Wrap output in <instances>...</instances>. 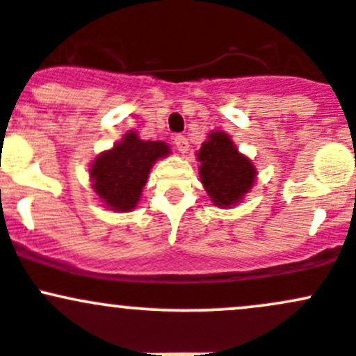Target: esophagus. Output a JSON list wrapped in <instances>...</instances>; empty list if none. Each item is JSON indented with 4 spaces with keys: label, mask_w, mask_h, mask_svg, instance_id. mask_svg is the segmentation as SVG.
<instances>
[{
    "label": "esophagus",
    "mask_w": 356,
    "mask_h": 356,
    "mask_svg": "<svg viewBox=\"0 0 356 356\" xmlns=\"http://www.w3.org/2000/svg\"><path fill=\"white\" fill-rule=\"evenodd\" d=\"M174 145H175V148L179 149V153H182V155H184V153H188L189 143H188V139L184 138V136H175Z\"/></svg>",
    "instance_id": "34e87169"
}]
</instances>
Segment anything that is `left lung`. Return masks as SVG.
Returning <instances> with one entry per match:
<instances>
[{"mask_svg":"<svg viewBox=\"0 0 356 356\" xmlns=\"http://www.w3.org/2000/svg\"><path fill=\"white\" fill-rule=\"evenodd\" d=\"M200 179L213 204L231 208L253 188L257 168L238 152L231 136L222 131L208 134L198 152Z\"/></svg>","mask_w":356,"mask_h":356,"instance_id":"left-lung-1","label":"left lung"}]
</instances>
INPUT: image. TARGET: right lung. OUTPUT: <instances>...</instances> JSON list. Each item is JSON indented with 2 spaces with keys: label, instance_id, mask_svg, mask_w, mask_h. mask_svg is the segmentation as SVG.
<instances>
[{
  "label": "right lung",
  "instance_id": "obj_1",
  "mask_svg": "<svg viewBox=\"0 0 356 356\" xmlns=\"http://www.w3.org/2000/svg\"><path fill=\"white\" fill-rule=\"evenodd\" d=\"M170 153L167 143L143 141L129 131L108 152L92 161L89 177L99 200L113 211L134 210L153 163Z\"/></svg>",
  "mask_w": 356,
  "mask_h": 356
}]
</instances>
